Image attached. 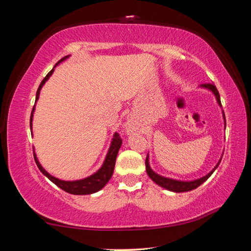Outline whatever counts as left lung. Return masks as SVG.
<instances>
[{
  "mask_svg": "<svg viewBox=\"0 0 251 251\" xmlns=\"http://www.w3.org/2000/svg\"><path fill=\"white\" fill-rule=\"evenodd\" d=\"M201 87L202 88H206V90H209L210 92H212V94L215 95L216 100H217V103L219 106H222V101H220V96H219V93L217 91V88H216L215 85L212 84H202ZM223 117H224V121H225V128H226V118H225V114L223 112ZM220 160L222 158L219 159L218 164L216 165L214 167V169L210 173H208L206 176H203L201 178H198V179H195V180H189V181H184V180H177V179H173V178H168V177H164V176H160L158 174H156L150 166V157H146V161H145V165H146V172H147V175L150 176L151 179L156 182L157 185L163 187V188L167 189V190H171V192L174 193H185V192H190V190H193L195 188H197V187L201 186L203 181H206L208 178L211 176V174L216 171V168L218 167V165L220 164Z\"/></svg>",
  "mask_w": 251,
  "mask_h": 251,
  "instance_id": "left-lung-1",
  "label": "left lung"
}]
</instances>
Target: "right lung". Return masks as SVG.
<instances>
[{"label":"right lung","instance_id":"add662e5","mask_svg":"<svg viewBox=\"0 0 251 251\" xmlns=\"http://www.w3.org/2000/svg\"><path fill=\"white\" fill-rule=\"evenodd\" d=\"M69 57H70V55H67V56L63 57L61 61H58L56 64H55V66L53 67V70L45 76L43 80H42L39 88H37L35 101L39 100L40 92L42 90V87H43V85L45 84L46 80L50 77V75L53 74L55 67H56L59 63L65 61V59ZM34 110H35V105H34V107L32 109L31 120H29V127H31V129H32V121H33ZM121 146H122V138L120 137V135L115 133L113 136L112 142H110L109 150L107 151V155H106V157H105V160H104L103 165H101V167L96 173L93 174V175L88 176L86 178H83V179H78V180H62V179H58V178L50 175V174H49L43 167H42V165L40 164L39 159H37L35 151H34V159H35L37 167H39L42 174L48 177L50 181L54 182V184L57 187H59V188L64 190V192L72 194V195H90V194L97 193L99 190L103 188V187L107 184L108 180L110 179V177L113 176L114 167H115V163H116V157H117L118 151H120Z\"/></svg>","mask_w":251,"mask_h":251}]
</instances>
